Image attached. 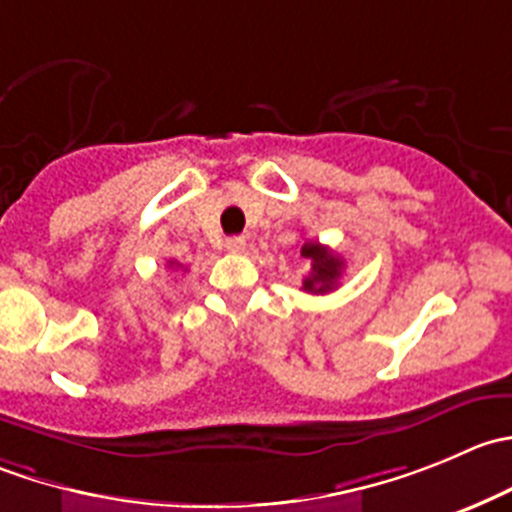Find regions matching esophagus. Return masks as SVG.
Instances as JSON below:
<instances>
[{
	"instance_id": "obj_1",
	"label": "esophagus",
	"mask_w": 512,
	"mask_h": 512,
	"mask_svg": "<svg viewBox=\"0 0 512 512\" xmlns=\"http://www.w3.org/2000/svg\"><path fill=\"white\" fill-rule=\"evenodd\" d=\"M225 247H227V252H245V247H247V240L242 235H235V237H227L225 240Z\"/></svg>"
}]
</instances>
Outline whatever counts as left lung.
<instances>
[{
  "label": "left lung",
  "instance_id": "1",
  "mask_svg": "<svg viewBox=\"0 0 512 512\" xmlns=\"http://www.w3.org/2000/svg\"><path fill=\"white\" fill-rule=\"evenodd\" d=\"M302 257H307L312 262V272L302 280V290L315 292V295L335 290L337 280L342 275V267H345L342 257H337L335 252L322 247L320 242H305L302 245Z\"/></svg>",
  "mask_w": 512,
  "mask_h": 512
}]
</instances>
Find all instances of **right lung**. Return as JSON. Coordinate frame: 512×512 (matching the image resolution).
I'll return each instance as SVG.
<instances>
[{
  "mask_svg": "<svg viewBox=\"0 0 512 512\" xmlns=\"http://www.w3.org/2000/svg\"><path fill=\"white\" fill-rule=\"evenodd\" d=\"M167 267H182V265H180V262H175V260H170V262H167Z\"/></svg>",
  "mask_w": 512,
  "mask_h": 512,
  "instance_id": "1",
  "label": "right lung"
}]
</instances>
